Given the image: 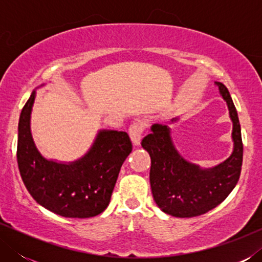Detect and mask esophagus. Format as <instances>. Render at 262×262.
<instances>
[{
    "label": "esophagus",
    "instance_id": "34e87169",
    "mask_svg": "<svg viewBox=\"0 0 262 262\" xmlns=\"http://www.w3.org/2000/svg\"><path fill=\"white\" fill-rule=\"evenodd\" d=\"M145 130V124L142 120H136L135 123H132L128 127V135L134 145H139L142 139V135Z\"/></svg>",
    "mask_w": 262,
    "mask_h": 262
}]
</instances>
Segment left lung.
Listing matches in <instances>:
<instances>
[{"instance_id":"8db88e82","label":"left lung","mask_w":262,"mask_h":262,"mask_svg":"<svg viewBox=\"0 0 262 262\" xmlns=\"http://www.w3.org/2000/svg\"><path fill=\"white\" fill-rule=\"evenodd\" d=\"M228 103L234 124V151L228 160L210 169L189 163L177 151L167 125L154 124L151 134L143 138L142 146L151 159L150 185L157 206L179 218L200 216L220 205L237 184L242 168L243 144L238 116L228 88L216 82ZM173 119L171 121H175Z\"/></svg>"}]
</instances>
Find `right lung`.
Listing matches in <instances>:
<instances>
[{"label":"right lung","mask_w":262,"mask_h":262,"mask_svg":"<svg viewBox=\"0 0 262 262\" xmlns=\"http://www.w3.org/2000/svg\"><path fill=\"white\" fill-rule=\"evenodd\" d=\"M35 98L32 93L20 114L17 166L33 199L53 213L68 218H89L108 206L121 164L132 143L124 131L102 130L91 150L71 163H57L41 156L32 138L30 120Z\"/></svg>","instance_id":"obj_1"}]
</instances>
